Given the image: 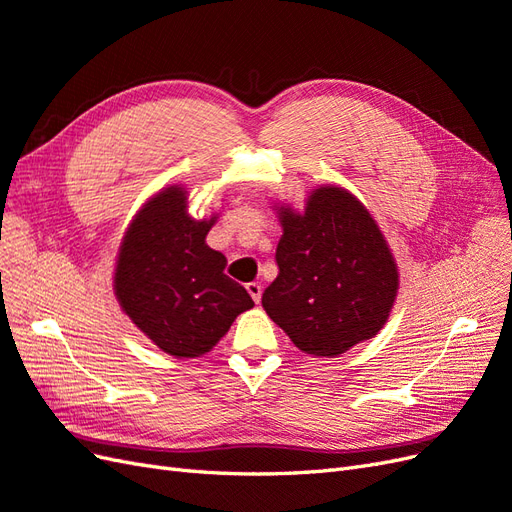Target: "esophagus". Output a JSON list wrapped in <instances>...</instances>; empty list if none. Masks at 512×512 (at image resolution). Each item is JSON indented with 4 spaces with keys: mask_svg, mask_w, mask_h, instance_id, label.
Segmentation results:
<instances>
[{
    "mask_svg": "<svg viewBox=\"0 0 512 512\" xmlns=\"http://www.w3.org/2000/svg\"><path fill=\"white\" fill-rule=\"evenodd\" d=\"M245 288H247V292H250V297L254 299V303H258L260 297H262V286L258 282H250V284H245Z\"/></svg>",
    "mask_w": 512,
    "mask_h": 512,
    "instance_id": "esophagus-1",
    "label": "esophagus"
}]
</instances>
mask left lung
<instances>
[{
    "label": "left lung",
    "mask_w": 512,
    "mask_h": 512,
    "mask_svg": "<svg viewBox=\"0 0 512 512\" xmlns=\"http://www.w3.org/2000/svg\"><path fill=\"white\" fill-rule=\"evenodd\" d=\"M284 235L262 307L292 344L314 356L371 339L397 297L399 273L378 224L350 192L327 185L303 213L280 209Z\"/></svg>",
    "instance_id": "1"
}]
</instances>
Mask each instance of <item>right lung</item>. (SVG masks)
I'll return each instance as SVG.
<instances>
[{
	"mask_svg": "<svg viewBox=\"0 0 512 512\" xmlns=\"http://www.w3.org/2000/svg\"><path fill=\"white\" fill-rule=\"evenodd\" d=\"M185 203V190L170 185L138 211L119 247L115 294L153 344L194 359L254 301L224 273V254L205 243L215 218L194 220Z\"/></svg>",
	"mask_w": 512,
	"mask_h": 512,
	"instance_id": "add662e5",
	"label": "right lung"
}]
</instances>
